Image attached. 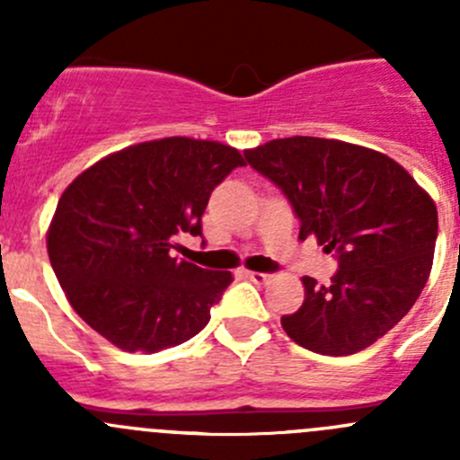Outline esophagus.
<instances>
[{
    "label": "esophagus",
    "mask_w": 460,
    "mask_h": 460,
    "mask_svg": "<svg viewBox=\"0 0 460 460\" xmlns=\"http://www.w3.org/2000/svg\"><path fill=\"white\" fill-rule=\"evenodd\" d=\"M247 278L253 282V285H269V282H271V276H269V273H260V271H247Z\"/></svg>",
    "instance_id": "esophagus-1"
}]
</instances>
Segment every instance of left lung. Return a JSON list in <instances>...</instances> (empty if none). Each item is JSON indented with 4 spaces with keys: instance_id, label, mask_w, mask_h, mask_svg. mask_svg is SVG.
<instances>
[{
    "instance_id": "obj_1",
    "label": "left lung",
    "mask_w": 460,
    "mask_h": 460,
    "mask_svg": "<svg viewBox=\"0 0 460 460\" xmlns=\"http://www.w3.org/2000/svg\"><path fill=\"white\" fill-rule=\"evenodd\" d=\"M300 217V240L336 252L332 285L305 276V303L282 329L323 356L367 349L414 307L434 262L438 213L396 160L327 137H278L244 151Z\"/></svg>"
}]
</instances>
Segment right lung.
Instances as JSON below:
<instances>
[{
    "label": "right lung",
    "mask_w": 460,
    "mask_h": 460,
    "mask_svg": "<svg viewBox=\"0 0 460 460\" xmlns=\"http://www.w3.org/2000/svg\"><path fill=\"white\" fill-rule=\"evenodd\" d=\"M235 166L238 148L175 136L111 153L64 189L46 249L88 327L131 354L202 332L234 276L178 260L175 240L202 235L208 196Z\"/></svg>",
    "instance_id": "add662e5"
}]
</instances>
